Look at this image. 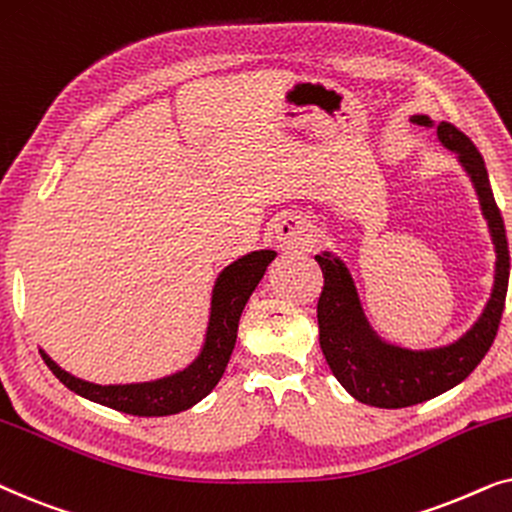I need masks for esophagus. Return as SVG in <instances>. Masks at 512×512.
I'll return each instance as SVG.
<instances>
[{"instance_id": "esophagus-1", "label": "esophagus", "mask_w": 512, "mask_h": 512, "mask_svg": "<svg viewBox=\"0 0 512 512\" xmlns=\"http://www.w3.org/2000/svg\"><path fill=\"white\" fill-rule=\"evenodd\" d=\"M276 238L285 245H306L311 238V227L302 217L285 215L276 224Z\"/></svg>"}]
</instances>
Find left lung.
Listing matches in <instances>:
<instances>
[{
    "instance_id": "obj_1",
    "label": "left lung",
    "mask_w": 512,
    "mask_h": 512,
    "mask_svg": "<svg viewBox=\"0 0 512 512\" xmlns=\"http://www.w3.org/2000/svg\"><path fill=\"white\" fill-rule=\"evenodd\" d=\"M412 121L426 128L435 126L426 114H414ZM435 133H438L442 147L456 154L461 168L473 182L496 252L492 295H489L485 311L480 313V318L466 335H461L452 344L440 346V349L426 351H412L384 342L365 316L356 283H353L346 264L332 252L316 255V262L325 276L323 292L318 299V330L323 356L339 384L353 398L365 405L384 407V410L426 403L435 395L461 384L494 344L503 306H506L510 276L508 238L501 210L496 206L492 185H489L485 159L468 135H463L459 128L447 121H440L435 126Z\"/></svg>"
}]
</instances>
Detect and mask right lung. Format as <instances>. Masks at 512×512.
Masks as SVG:
<instances>
[{"instance_id":"add662e5","label":"right lung","mask_w":512,"mask_h":512,"mask_svg":"<svg viewBox=\"0 0 512 512\" xmlns=\"http://www.w3.org/2000/svg\"><path fill=\"white\" fill-rule=\"evenodd\" d=\"M276 257L274 250H255L238 257L217 276L213 297H210V318L206 330V342L201 353L187 365L185 370L168 374V377L154 381H140V384H93L74 374L65 372L63 367L53 363L42 353L49 370L63 381V384L81 398L93 400L117 412L135 414V417H168L199 403L217 386L222 379L227 363L236 344L238 320L248 304L252 290L262 281L264 271Z\"/></svg>"}]
</instances>
